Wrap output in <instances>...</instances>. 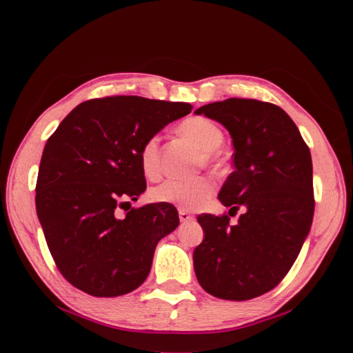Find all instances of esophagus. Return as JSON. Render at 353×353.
I'll use <instances>...</instances> for the list:
<instances>
[{
  "label": "esophagus",
  "instance_id": "obj_1",
  "mask_svg": "<svg viewBox=\"0 0 353 353\" xmlns=\"http://www.w3.org/2000/svg\"><path fill=\"white\" fill-rule=\"evenodd\" d=\"M179 218H181V223H190V221L194 219L193 214L188 213L187 210H179Z\"/></svg>",
  "mask_w": 353,
  "mask_h": 353
}]
</instances>
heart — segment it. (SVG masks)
<instances>
[{
  "instance_id": "heart-1",
  "label": "heart",
  "mask_w": 353,
  "mask_h": 353,
  "mask_svg": "<svg viewBox=\"0 0 353 353\" xmlns=\"http://www.w3.org/2000/svg\"><path fill=\"white\" fill-rule=\"evenodd\" d=\"M181 130L202 151L208 152V157L224 141L223 130L202 117L185 119L181 124ZM140 166L148 177L155 179L160 174V146L157 137H151L143 143L140 149ZM214 188H216L214 181L207 176L171 177L152 190V198L157 202L176 205L182 210H194L212 198Z\"/></svg>"
}]
</instances>
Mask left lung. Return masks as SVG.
I'll use <instances>...</instances> for the list:
<instances>
[{
	"mask_svg": "<svg viewBox=\"0 0 353 353\" xmlns=\"http://www.w3.org/2000/svg\"><path fill=\"white\" fill-rule=\"evenodd\" d=\"M196 113L229 130L235 171L218 199L244 213L235 225L227 214H199L205 235L194 249V272L208 294L249 301L282 282L308 235L314 213L312 154L276 104L229 98Z\"/></svg>",
	"mask_w": 353,
	"mask_h": 353,
	"instance_id": "1",
	"label": "left lung"
}]
</instances>
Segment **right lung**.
<instances>
[{"label": "right lung", "mask_w": 353, "mask_h": 353, "mask_svg": "<svg viewBox=\"0 0 353 353\" xmlns=\"http://www.w3.org/2000/svg\"><path fill=\"white\" fill-rule=\"evenodd\" d=\"M191 104L105 97L74 107L48 139L35 207L57 270L97 297L128 294L145 282L157 243L179 225L159 202L117 214L146 190L140 149Z\"/></svg>", "instance_id": "1"}]
</instances>
